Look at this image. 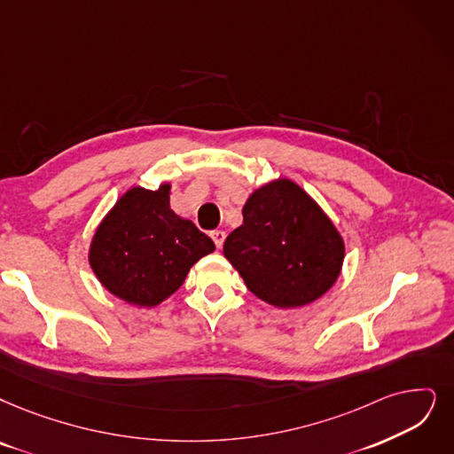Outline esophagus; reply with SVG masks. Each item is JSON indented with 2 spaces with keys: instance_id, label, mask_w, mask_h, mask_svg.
Returning a JSON list of instances; mask_svg holds the SVG:
<instances>
[{
  "instance_id": "obj_1",
  "label": "esophagus",
  "mask_w": 454,
  "mask_h": 454,
  "mask_svg": "<svg viewBox=\"0 0 454 454\" xmlns=\"http://www.w3.org/2000/svg\"><path fill=\"white\" fill-rule=\"evenodd\" d=\"M210 239L214 240V244H215L217 249H222V246H223V242H225V232H223V231H212V232H210Z\"/></svg>"
}]
</instances>
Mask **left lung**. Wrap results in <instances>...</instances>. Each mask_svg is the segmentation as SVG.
<instances>
[{"mask_svg": "<svg viewBox=\"0 0 454 454\" xmlns=\"http://www.w3.org/2000/svg\"><path fill=\"white\" fill-rule=\"evenodd\" d=\"M244 223L223 244V255L246 286L278 309H296L324 296L344 262V240L315 199L279 176L253 190Z\"/></svg>", "mask_w": 454, "mask_h": 454, "instance_id": "8db88e82", "label": "left lung"}]
</instances>
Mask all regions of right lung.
Masks as SVG:
<instances>
[{
  "instance_id": "add662e5",
  "label": "right lung",
  "mask_w": 454,
  "mask_h": 454,
  "mask_svg": "<svg viewBox=\"0 0 454 454\" xmlns=\"http://www.w3.org/2000/svg\"><path fill=\"white\" fill-rule=\"evenodd\" d=\"M171 184L132 186L98 223L89 264L100 285L136 307H156L183 286L190 268L215 249L169 207Z\"/></svg>"
}]
</instances>
